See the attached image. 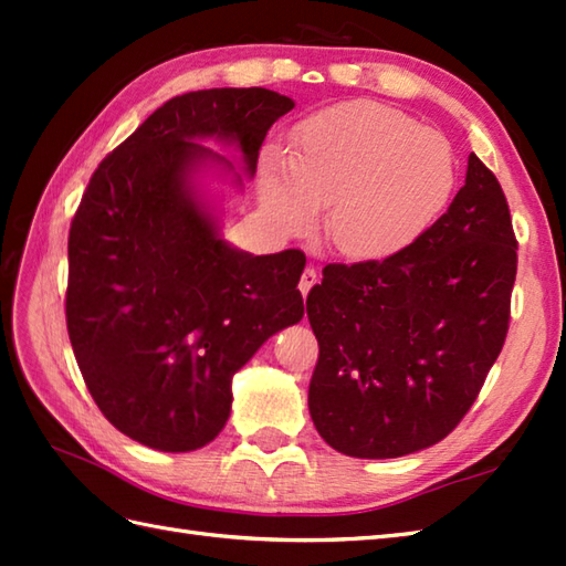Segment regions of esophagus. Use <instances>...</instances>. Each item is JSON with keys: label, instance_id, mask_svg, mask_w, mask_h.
<instances>
[{"label": "esophagus", "instance_id": "obj_1", "mask_svg": "<svg viewBox=\"0 0 566 566\" xmlns=\"http://www.w3.org/2000/svg\"><path fill=\"white\" fill-rule=\"evenodd\" d=\"M314 284H318V272L314 268H306L302 274V282H298V290H302V294L306 296Z\"/></svg>", "mask_w": 566, "mask_h": 566}]
</instances>
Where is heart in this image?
Wrapping results in <instances>:
<instances>
[{"label": "heart", "mask_w": 566, "mask_h": 566, "mask_svg": "<svg viewBox=\"0 0 566 566\" xmlns=\"http://www.w3.org/2000/svg\"><path fill=\"white\" fill-rule=\"evenodd\" d=\"M454 177L452 148L438 130L359 99L308 116L292 155L264 153L260 201L282 233H306L318 207H331V245L355 260H381L436 223Z\"/></svg>", "instance_id": "b5f03b06"}]
</instances>
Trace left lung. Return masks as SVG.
Returning <instances> with one entry per match:
<instances>
[{
	"mask_svg": "<svg viewBox=\"0 0 566 566\" xmlns=\"http://www.w3.org/2000/svg\"><path fill=\"white\" fill-rule=\"evenodd\" d=\"M515 250L506 195L472 153L464 187L416 243L323 268L306 298L308 411L333 450L389 460L460 426L506 343Z\"/></svg>",
	"mask_w": 566,
	"mask_h": 566,
	"instance_id": "8db88e82",
	"label": "left lung"
}]
</instances>
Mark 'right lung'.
<instances>
[{
	"label": "right lung",
	"instance_id": "add662e5",
	"mask_svg": "<svg viewBox=\"0 0 566 566\" xmlns=\"http://www.w3.org/2000/svg\"><path fill=\"white\" fill-rule=\"evenodd\" d=\"M262 87L165 102L94 170L67 238V335L104 418L163 452L203 448L231 413V379L302 321V250L248 255L219 238L189 189L201 138L238 143L248 175L276 118Z\"/></svg>",
	"mask_w": 566,
	"mask_h": 566
}]
</instances>
